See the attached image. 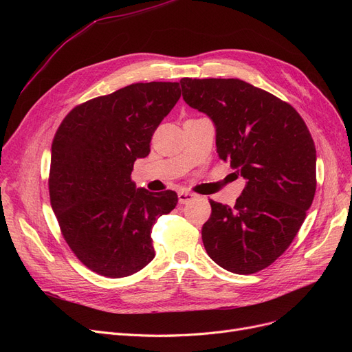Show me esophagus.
Returning a JSON list of instances; mask_svg holds the SVG:
<instances>
[{
	"instance_id": "esophagus-1",
	"label": "esophagus",
	"mask_w": 352,
	"mask_h": 352,
	"mask_svg": "<svg viewBox=\"0 0 352 352\" xmlns=\"http://www.w3.org/2000/svg\"><path fill=\"white\" fill-rule=\"evenodd\" d=\"M194 197L195 195L188 192V191H179L178 192V202H179V204H187V202L194 199Z\"/></svg>"
}]
</instances>
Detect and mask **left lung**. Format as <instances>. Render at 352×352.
<instances>
[{
  "mask_svg": "<svg viewBox=\"0 0 352 352\" xmlns=\"http://www.w3.org/2000/svg\"><path fill=\"white\" fill-rule=\"evenodd\" d=\"M182 98L215 125L217 153L247 179L228 207L210 199L202 243L234 274H254L284 254L317 188V151L288 102L238 78H182Z\"/></svg>",
  "mask_w": 352,
  "mask_h": 352,
  "instance_id": "left-lung-1",
  "label": "left lung"
}]
</instances>
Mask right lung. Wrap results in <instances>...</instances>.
Listing matches in <instances>:
<instances>
[{"label":"right lung","mask_w":352,"mask_h":352,"mask_svg":"<svg viewBox=\"0 0 352 352\" xmlns=\"http://www.w3.org/2000/svg\"><path fill=\"white\" fill-rule=\"evenodd\" d=\"M181 97L178 82H138L71 109L51 145V207L71 251L91 271L121 278L153 261L151 230L177 192L135 188L137 158Z\"/></svg>","instance_id":"obj_1"}]
</instances>
